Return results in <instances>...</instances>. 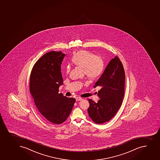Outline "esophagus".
Returning a JSON list of instances; mask_svg holds the SVG:
<instances>
[{
  "label": "esophagus",
  "instance_id": "34e87169",
  "mask_svg": "<svg viewBox=\"0 0 160 160\" xmlns=\"http://www.w3.org/2000/svg\"><path fill=\"white\" fill-rule=\"evenodd\" d=\"M76 101H81L82 100V98H79V97H77L76 98Z\"/></svg>",
  "mask_w": 160,
  "mask_h": 160
}]
</instances>
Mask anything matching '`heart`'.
<instances>
[{
    "instance_id": "heart-1",
    "label": "heart",
    "mask_w": 160,
    "mask_h": 160,
    "mask_svg": "<svg viewBox=\"0 0 160 160\" xmlns=\"http://www.w3.org/2000/svg\"><path fill=\"white\" fill-rule=\"evenodd\" d=\"M72 62L77 66L83 68L86 76L91 79H96L103 72L104 69V62L100 56L94 55L88 51H80L72 58ZM71 70V67L67 66L66 69L67 73Z\"/></svg>"
}]
</instances>
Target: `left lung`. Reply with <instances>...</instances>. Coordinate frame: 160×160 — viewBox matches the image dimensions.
Wrapping results in <instances>:
<instances>
[{
  "instance_id": "1",
  "label": "left lung",
  "mask_w": 160,
  "mask_h": 160,
  "mask_svg": "<svg viewBox=\"0 0 160 160\" xmlns=\"http://www.w3.org/2000/svg\"><path fill=\"white\" fill-rule=\"evenodd\" d=\"M125 73L123 65L116 56L111 59L103 74L95 83L94 88L98 87V102L88 99L89 117L97 123H104L111 120L117 113L124 97Z\"/></svg>"
}]
</instances>
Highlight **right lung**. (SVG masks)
<instances>
[{
    "mask_svg": "<svg viewBox=\"0 0 160 160\" xmlns=\"http://www.w3.org/2000/svg\"><path fill=\"white\" fill-rule=\"evenodd\" d=\"M65 56L52 51L39 59L32 69L30 91L40 113L50 122L60 124L69 116L76 100L59 93L63 84L61 65Z\"/></svg>",
    "mask_w": 160,
    "mask_h": 160,
    "instance_id": "1",
    "label": "right lung"
}]
</instances>
